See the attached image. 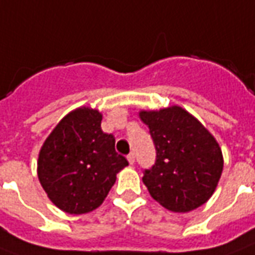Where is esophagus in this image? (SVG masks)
<instances>
[{
	"instance_id": "1",
	"label": "esophagus",
	"mask_w": 255,
	"mask_h": 255,
	"mask_svg": "<svg viewBox=\"0 0 255 255\" xmlns=\"http://www.w3.org/2000/svg\"><path fill=\"white\" fill-rule=\"evenodd\" d=\"M134 160H135L134 153H129V155H128V161H129L130 164H134Z\"/></svg>"
}]
</instances>
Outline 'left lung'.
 Returning a JSON list of instances; mask_svg holds the SVG:
<instances>
[{"mask_svg": "<svg viewBox=\"0 0 255 255\" xmlns=\"http://www.w3.org/2000/svg\"><path fill=\"white\" fill-rule=\"evenodd\" d=\"M156 146V163L142 182L163 208L186 213L215 193L224 166L222 148L209 130L181 106L141 110Z\"/></svg>", "mask_w": 255, "mask_h": 255, "instance_id": "obj_1", "label": "left lung"}]
</instances>
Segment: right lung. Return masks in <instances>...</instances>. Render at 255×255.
Listing matches in <instances>:
<instances>
[{"label": "right lung", "mask_w": 255, "mask_h": 255, "mask_svg": "<svg viewBox=\"0 0 255 255\" xmlns=\"http://www.w3.org/2000/svg\"><path fill=\"white\" fill-rule=\"evenodd\" d=\"M103 115L79 107L59 121L39 150L38 178L50 201L69 215L99 208L129 163L115 152V138L105 133Z\"/></svg>", "instance_id": "1"}]
</instances>
